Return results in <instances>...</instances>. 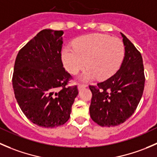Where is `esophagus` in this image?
Returning a JSON list of instances; mask_svg holds the SVG:
<instances>
[{"instance_id": "obj_1", "label": "esophagus", "mask_w": 157, "mask_h": 157, "mask_svg": "<svg viewBox=\"0 0 157 157\" xmlns=\"http://www.w3.org/2000/svg\"><path fill=\"white\" fill-rule=\"evenodd\" d=\"M85 87H87V85H82V84H80V85H78V91H81V90H82L83 88H85Z\"/></svg>"}]
</instances>
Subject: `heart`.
<instances>
[{
  "label": "heart",
  "mask_w": 157,
  "mask_h": 157,
  "mask_svg": "<svg viewBox=\"0 0 157 157\" xmlns=\"http://www.w3.org/2000/svg\"><path fill=\"white\" fill-rule=\"evenodd\" d=\"M123 42L102 33H92L78 37L73 47L64 46L61 59L66 70L77 74L87 66L81 78L84 81L111 78L120 69L124 58Z\"/></svg>",
  "instance_id": "1"
}]
</instances>
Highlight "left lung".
Here are the masks:
<instances>
[{
    "label": "left lung",
    "instance_id": "1",
    "mask_svg": "<svg viewBox=\"0 0 157 157\" xmlns=\"http://www.w3.org/2000/svg\"><path fill=\"white\" fill-rule=\"evenodd\" d=\"M125 53L119 70L111 78L91 86L90 116L101 127H114L134 113L143 95L145 83L141 54L121 33Z\"/></svg>",
    "mask_w": 157,
    "mask_h": 157
}]
</instances>
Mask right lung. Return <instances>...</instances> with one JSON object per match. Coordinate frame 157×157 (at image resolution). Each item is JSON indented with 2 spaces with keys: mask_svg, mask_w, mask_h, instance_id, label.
I'll list each match as a JSON object with an SVG mask.
<instances>
[{
  "mask_svg": "<svg viewBox=\"0 0 157 157\" xmlns=\"http://www.w3.org/2000/svg\"><path fill=\"white\" fill-rule=\"evenodd\" d=\"M63 33L43 29L19 51L15 60L12 82L17 101L26 117L43 128L64 124L78 94L77 86L66 87L71 75L61 59Z\"/></svg>",
  "mask_w": 157,
  "mask_h": 157,
  "instance_id": "obj_1",
  "label": "right lung"
}]
</instances>
